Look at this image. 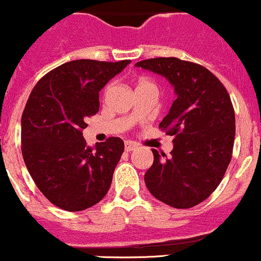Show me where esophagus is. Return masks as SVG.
Instances as JSON below:
<instances>
[{
  "instance_id": "1",
  "label": "esophagus",
  "mask_w": 261,
  "mask_h": 261,
  "mask_svg": "<svg viewBox=\"0 0 261 261\" xmlns=\"http://www.w3.org/2000/svg\"><path fill=\"white\" fill-rule=\"evenodd\" d=\"M137 144L134 143V142H130V141H125V151L127 152H130L133 151V149L137 148Z\"/></svg>"
}]
</instances>
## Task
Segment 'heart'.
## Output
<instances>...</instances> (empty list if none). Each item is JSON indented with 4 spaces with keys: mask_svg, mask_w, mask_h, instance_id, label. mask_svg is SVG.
<instances>
[{
    "mask_svg": "<svg viewBox=\"0 0 261 261\" xmlns=\"http://www.w3.org/2000/svg\"><path fill=\"white\" fill-rule=\"evenodd\" d=\"M144 85H153L152 84L151 81H149V80H147V79H141L138 81V85H137V87L138 86H144Z\"/></svg>",
    "mask_w": 261,
    "mask_h": 261,
    "instance_id": "b5f03b06",
    "label": "heart"
}]
</instances>
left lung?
Segmentation results:
<instances>
[{
	"label": "left lung",
	"instance_id": "obj_1",
	"mask_svg": "<svg viewBox=\"0 0 261 261\" xmlns=\"http://www.w3.org/2000/svg\"><path fill=\"white\" fill-rule=\"evenodd\" d=\"M134 66L165 77L176 95L160 123L175 137L174 148L170 157L152 149L153 164L144 174L147 189L170 207H194L215 192L231 161L234 112L228 92L207 68L175 57Z\"/></svg>",
	"mask_w": 261,
	"mask_h": 261
}]
</instances>
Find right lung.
Listing matches in <instances>:
<instances>
[{"instance_id": "add662e5", "label": "right lung", "mask_w": 261, "mask_h": 261, "mask_svg": "<svg viewBox=\"0 0 261 261\" xmlns=\"http://www.w3.org/2000/svg\"><path fill=\"white\" fill-rule=\"evenodd\" d=\"M130 61L77 59L35 85L21 117V151L30 176L57 207L79 212L107 195L124 142L87 146L82 130L99 112V92Z\"/></svg>"}]
</instances>
